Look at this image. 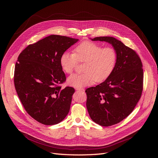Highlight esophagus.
Segmentation results:
<instances>
[{"label": "esophagus", "mask_w": 158, "mask_h": 158, "mask_svg": "<svg viewBox=\"0 0 158 158\" xmlns=\"http://www.w3.org/2000/svg\"><path fill=\"white\" fill-rule=\"evenodd\" d=\"M76 89L77 90V91H82V92H83V91H85L84 88H76Z\"/></svg>", "instance_id": "1"}]
</instances>
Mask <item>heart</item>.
Listing matches in <instances>:
<instances>
[{"label": "heart", "mask_w": 158, "mask_h": 158, "mask_svg": "<svg viewBox=\"0 0 158 158\" xmlns=\"http://www.w3.org/2000/svg\"><path fill=\"white\" fill-rule=\"evenodd\" d=\"M117 60L115 49L104 47L92 41H83L74 48V53L64 52L60 57V64L66 73H72L79 63H84L83 72L74 74L67 79V83L75 88H82L101 82L111 74Z\"/></svg>", "instance_id": "obj_1"}]
</instances>
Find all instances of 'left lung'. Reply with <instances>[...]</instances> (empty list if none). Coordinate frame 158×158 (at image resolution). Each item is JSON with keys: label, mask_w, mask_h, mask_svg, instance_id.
I'll use <instances>...</instances> for the list:
<instances>
[{"label": "left lung", "mask_w": 158, "mask_h": 158, "mask_svg": "<svg viewBox=\"0 0 158 158\" xmlns=\"http://www.w3.org/2000/svg\"><path fill=\"white\" fill-rule=\"evenodd\" d=\"M91 40L110 44L117 54L109 77L85 91L90 118L100 126H111L126 118L139 101L143 90V66L136 52L115 38L101 36Z\"/></svg>", "instance_id": "8db88e82"}]
</instances>
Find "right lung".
Here are the masks:
<instances>
[{"label":"right lung","mask_w":158,"mask_h":158,"mask_svg":"<svg viewBox=\"0 0 158 158\" xmlns=\"http://www.w3.org/2000/svg\"><path fill=\"white\" fill-rule=\"evenodd\" d=\"M78 41L52 35L28 45L19 56L14 73L16 93L27 113L44 125L61 122L70 111L75 89L59 86L66 81L60 57Z\"/></svg>","instance_id":"obj_1"}]
</instances>
